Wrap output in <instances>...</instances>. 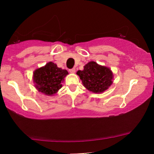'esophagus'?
Segmentation results:
<instances>
[{"label":"esophagus","instance_id":"esophagus-1","mask_svg":"<svg viewBox=\"0 0 154 154\" xmlns=\"http://www.w3.org/2000/svg\"><path fill=\"white\" fill-rule=\"evenodd\" d=\"M69 72L71 73H74L75 72V69L74 68L71 69H69Z\"/></svg>","mask_w":154,"mask_h":154}]
</instances>
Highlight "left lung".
<instances>
[{"mask_svg": "<svg viewBox=\"0 0 154 154\" xmlns=\"http://www.w3.org/2000/svg\"><path fill=\"white\" fill-rule=\"evenodd\" d=\"M76 74L84 87L94 93L104 92L113 83V75L111 69L93 61L86 64L83 70L78 71Z\"/></svg>", "mask_w": 154, "mask_h": 154, "instance_id": "obj_1", "label": "left lung"}]
</instances>
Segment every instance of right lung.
I'll return each mask as SVG.
<instances>
[{"label":"right lung","mask_w":154,"mask_h":154,"mask_svg":"<svg viewBox=\"0 0 154 154\" xmlns=\"http://www.w3.org/2000/svg\"><path fill=\"white\" fill-rule=\"evenodd\" d=\"M68 73L66 70L59 68L54 63L48 62L33 72L35 88L46 95H53L62 87V83Z\"/></svg>","instance_id":"1"}]
</instances>
